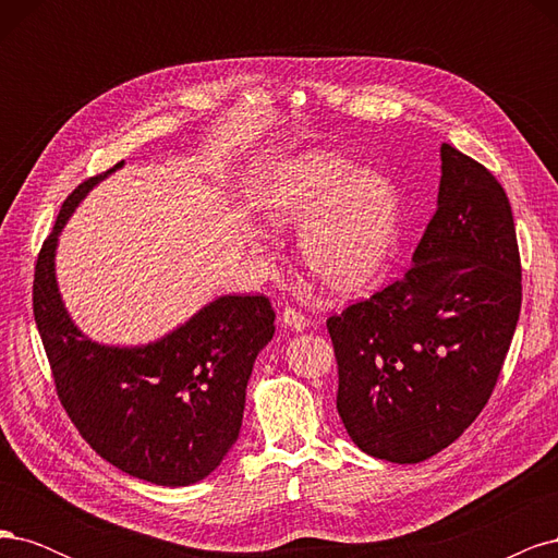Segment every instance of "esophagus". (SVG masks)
Returning <instances> with one entry per match:
<instances>
[{
	"label": "esophagus",
	"instance_id": "34e87169",
	"mask_svg": "<svg viewBox=\"0 0 558 558\" xmlns=\"http://www.w3.org/2000/svg\"><path fill=\"white\" fill-rule=\"evenodd\" d=\"M281 320L289 328H293V330H307L310 328V318L302 314V312H298V310H293V307H286L283 312H281Z\"/></svg>",
	"mask_w": 558,
	"mask_h": 558
}]
</instances>
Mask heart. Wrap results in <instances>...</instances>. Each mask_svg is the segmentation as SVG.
Listing matches in <instances>:
<instances>
[{"label":"heart","instance_id":"heart-1","mask_svg":"<svg viewBox=\"0 0 558 558\" xmlns=\"http://www.w3.org/2000/svg\"><path fill=\"white\" fill-rule=\"evenodd\" d=\"M277 226L298 223L300 251L330 289L349 291L373 277L398 232V193L388 177L359 170L332 150H305L269 183L263 197Z\"/></svg>","mask_w":558,"mask_h":558}]
</instances>
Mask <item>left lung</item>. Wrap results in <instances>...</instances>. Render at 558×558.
I'll use <instances>...</instances> for the list:
<instances>
[{"mask_svg":"<svg viewBox=\"0 0 558 558\" xmlns=\"http://www.w3.org/2000/svg\"><path fill=\"white\" fill-rule=\"evenodd\" d=\"M440 156L437 209L412 265L326 320L342 424L365 453L391 463L430 459L480 416L521 312L508 195L451 144Z\"/></svg>","mask_w":558,"mask_h":558,"instance_id":"1","label":"left lung"}]
</instances>
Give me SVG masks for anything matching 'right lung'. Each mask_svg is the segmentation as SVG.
Returning a JSON list of instances; mask_svg holds the SVG:
<instances>
[{"instance_id":"obj_1","label":"right lung","mask_w":558,"mask_h":558,"mask_svg":"<svg viewBox=\"0 0 558 558\" xmlns=\"http://www.w3.org/2000/svg\"><path fill=\"white\" fill-rule=\"evenodd\" d=\"M105 174L64 199L35 267L32 310L72 424L105 461L160 486H189L221 465L242 428L246 384L275 335L265 295H223L146 347L90 342L66 314L56 281L58 234Z\"/></svg>"}]
</instances>
